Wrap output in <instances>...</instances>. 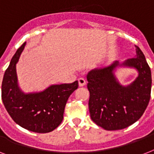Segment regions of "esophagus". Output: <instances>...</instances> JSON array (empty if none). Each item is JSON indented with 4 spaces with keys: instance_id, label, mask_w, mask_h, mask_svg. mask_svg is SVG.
<instances>
[{
    "instance_id": "1",
    "label": "esophagus",
    "mask_w": 154,
    "mask_h": 154,
    "mask_svg": "<svg viewBox=\"0 0 154 154\" xmlns=\"http://www.w3.org/2000/svg\"><path fill=\"white\" fill-rule=\"evenodd\" d=\"M78 82H79L80 86H84V85H86V81H85V78H82V77L78 79Z\"/></svg>"
}]
</instances>
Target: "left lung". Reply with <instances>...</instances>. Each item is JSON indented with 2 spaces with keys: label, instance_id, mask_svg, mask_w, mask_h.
I'll return each instance as SVG.
<instances>
[{
  "label": "left lung",
  "instance_id": "8db88e82",
  "mask_svg": "<svg viewBox=\"0 0 154 154\" xmlns=\"http://www.w3.org/2000/svg\"><path fill=\"white\" fill-rule=\"evenodd\" d=\"M135 57L122 64L116 60L87 74L90 117L105 130L122 129L135 123L143 115L150 99V68L140 48L135 45ZM117 67H134L139 76L131 84L122 86L114 74Z\"/></svg>",
  "mask_w": 154,
  "mask_h": 154
}]
</instances>
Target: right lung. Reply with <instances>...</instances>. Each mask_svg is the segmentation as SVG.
Listing matches in <instances>:
<instances>
[{"instance_id": "obj_1", "label": "right lung", "mask_w": 154, "mask_h": 154, "mask_svg": "<svg viewBox=\"0 0 154 154\" xmlns=\"http://www.w3.org/2000/svg\"><path fill=\"white\" fill-rule=\"evenodd\" d=\"M25 45L17 50L5 70L1 98L8 114L20 126L35 133H49L62 122L66 102L78 88V82L52 85L44 91L25 94L18 85L16 65Z\"/></svg>"}]
</instances>
